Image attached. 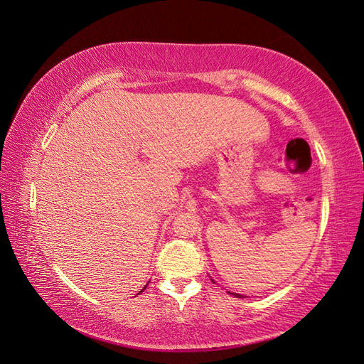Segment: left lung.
Segmentation results:
<instances>
[{
  "label": "left lung",
  "instance_id": "1",
  "mask_svg": "<svg viewBox=\"0 0 364 364\" xmlns=\"http://www.w3.org/2000/svg\"><path fill=\"white\" fill-rule=\"evenodd\" d=\"M213 282H215L214 279H213ZM229 294H232V296H235V297H243V294H240V293H232V291H228Z\"/></svg>",
  "mask_w": 364,
  "mask_h": 364
}]
</instances>
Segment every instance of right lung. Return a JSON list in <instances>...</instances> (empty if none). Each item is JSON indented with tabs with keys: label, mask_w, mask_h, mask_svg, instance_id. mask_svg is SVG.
<instances>
[{
	"label": "right lung",
	"mask_w": 364,
	"mask_h": 364,
	"mask_svg": "<svg viewBox=\"0 0 364 364\" xmlns=\"http://www.w3.org/2000/svg\"><path fill=\"white\" fill-rule=\"evenodd\" d=\"M146 287H147V285H146ZM146 287H144V289H146ZM144 289H142V290H144ZM142 290H141V291H142ZM141 291H139V293H141Z\"/></svg>",
	"instance_id": "add662e5"
}]
</instances>
